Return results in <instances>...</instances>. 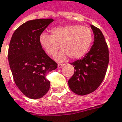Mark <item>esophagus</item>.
<instances>
[{"label": "esophagus", "instance_id": "obj_1", "mask_svg": "<svg viewBox=\"0 0 122 122\" xmlns=\"http://www.w3.org/2000/svg\"><path fill=\"white\" fill-rule=\"evenodd\" d=\"M64 66V64H58V68H59V69H60V68H62V67H63V66Z\"/></svg>", "mask_w": 122, "mask_h": 122}]
</instances>
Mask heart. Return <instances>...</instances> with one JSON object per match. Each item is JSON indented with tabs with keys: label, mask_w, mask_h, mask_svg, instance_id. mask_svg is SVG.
Here are the masks:
<instances>
[{
	"label": "heart",
	"mask_w": 122,
	"mask_h": 122,
	"mask_svg": "<svg viewBox=\"0 0 122 122\" xmlns=\"http://www.w3.org/2000/svg\"><path fill=\"white\" fill-rule=\"evenodd\" d=\"M51 36L45 33L39 37V43L50 56L56 54L60 48L63 49L56 56L58 61L67 56L72 59L83 57L88 52L93 41L91 29L79 25H70L56 27L51 30Z\"/></svg>",
	"instance_id": "1"
}]
</instances>
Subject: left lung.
I'll use <instances>...</instances> for the list:
<instances>
[{
    "instance_id": "1",
    "label": "left lung",
    "mask_w": 122,
    "mask_h": 122,
    "mask_svg": "<svg viewBox=\"0 0 122 122\" xmlns=\"http://www.w3.org/2000/svg\"><path fill=\"white\" fill-rule=\"evenodd\" d=\"M90 27L94 35L90 50L83 58L71 63L75 71L68 85L72 91L80 95L89 94L99 86L109 63V51L102 33L95 26Z\"/></svg>"
}]
</instances>
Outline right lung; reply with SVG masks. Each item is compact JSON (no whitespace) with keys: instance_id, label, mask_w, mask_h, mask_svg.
I'll list each match as a JSON object with an SVG mask.
<instances>
[{"instance_id":"obj_1","label":"right lung","mask_w":122,"mask_h":122,"mask_svg":"<svg viewBox=\"0 0 122 122\" xmlns=\"http://www.w3.org/2000/svg\"><path fill=\"white\" fill-rule=\"evenodd\" d=\"M52 18L28 21L13 33L9 43L8 60L13 79L26 97L37 99L46 95L50 82L46 75L57 64L46 54L39 37Z\"/></svg>"}]
</instances>
